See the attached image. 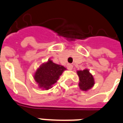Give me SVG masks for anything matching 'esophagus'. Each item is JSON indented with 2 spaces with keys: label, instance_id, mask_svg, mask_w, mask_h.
Wrapping results in <instances>:
<instances>
[{
  "label": "esophagus",
  "instance_id": "1",
  "mask_svg": "<svg viewBox=\"0 0 123 123\" xmlns=\"http://www.w3.org/2000/svg\"><path fill=\"white\" fill-rule=\"evenodd\" d=\"M67 68H68V69L69 70H72L73 66L72 65V64H70V63H68V64L67 65Z\"/></svg>",
  "mask_w": 123,
  "mask_h": 123
}]
</instances>
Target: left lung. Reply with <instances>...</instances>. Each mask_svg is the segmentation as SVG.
Wrapping results in <instances>:
<instances>
[{
  "label": "left lung",
  "mask_w": 123,
  "mask_h": 123,
  "mask_svg": "<svg viewBox=\"0 0 123 123\" xmlns=\"http://www.w3.org/2000/svg\"><path fill=\"white\" fill-rule=\"evenodd\" d=\"M77 74L79 76V86L82 90L86 91L94 86V78L92 74L89 72L88 70L78 71Z\"/></svg>",
  "instance_id": "8db88e82"
}]
</instances>
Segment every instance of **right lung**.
<instances>
[{
	"instance_id": "1",
	"label": "right lung",
	"mask_w": 123,
	"mask_h": 123,
	"mask_svg": "<svg viewBox=\"0 0 123 123\" xmlns=\"http://www.w3.org/2000/svg\"><path fill=\"white\" fill-rule=\"evenodd\" d=\"M65 70L66 69L62 66L57 65L51 60H49L37 69L34 75V79L39 88L48 90L56 82Z\"/></svg>"
}]
</instances>
